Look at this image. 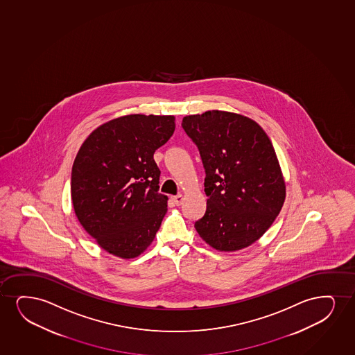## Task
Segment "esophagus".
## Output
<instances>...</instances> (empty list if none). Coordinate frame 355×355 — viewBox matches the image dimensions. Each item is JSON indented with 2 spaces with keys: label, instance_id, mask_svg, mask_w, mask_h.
<instances>
[{
  "label": "esophagus",
  "instance_id": "34e87169",
  "mask_svg": "<svg viewBox=\"0 0 355 355\" xmlns=\"http://www.w3.org/2000/svg\"><path fill=\"white\" fill-rule=\"evenodd\" d=\"M173 200H174V202H175L176 205L179 207V205H181L182 202H184V196H182V194H178V196H175V197H173Z\"/></svg>",
  "mask_w": 355,
  "mask_h": 355
}]
</instances>
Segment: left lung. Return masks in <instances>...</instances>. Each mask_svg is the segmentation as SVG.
Masks as SVG:
<instances>
[{"instance_id": "1", "label": "left lung", "mask_w": 355, "mask_h": 355, "mask_svg": "<svg viewBox=\"0 0 355 355\" xmlns=\"http://www.w3.org/2000/svg\"><path fill=\"white\" fill-rule=\"evenodd\" d=\"M181 126L197 145L205 169L207 211L194 223L217 251L250 246L270 228L286 199V184L271 140L250 117L209 110Z\"/></svg>"}]
</instances>
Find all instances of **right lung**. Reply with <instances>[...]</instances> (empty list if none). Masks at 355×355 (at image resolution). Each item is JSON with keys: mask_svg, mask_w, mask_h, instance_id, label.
<instances>
[{"mask_svg": "<svg viewBox=\"0 0 355 355\" xmlns=\"http://www.w3.org/2000/svg\"><path fill=\"white\" fill-rule=\"evenodd\" d=\"M175 130L171 115L117 117L91 133L76 155L71 178L80 225L103 250L130 259L155 239L168 197L158 193L153 153Z\"/></svg>", "mask_w": 355, "mask_h": 355, "instance_id": "add662e5", "label": "right lung"}]
</instances>
